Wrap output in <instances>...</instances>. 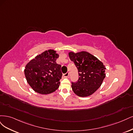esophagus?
<instances>
[{"label":"esophagus","instance_id":"obj_1","mask_svg":"<svg viewBox=\"0 0 133 133\" xmlns=\"http://www.w3.org/2000/svg\"><path fill=\"white\" fill-rule=\"evenodd\" d=\"M68 76H69V72H67V73H66V74H63V76H64V77L67 78L68 77Z\"/></svg>","mask_w":133,"mask_h":133}]
</instances>
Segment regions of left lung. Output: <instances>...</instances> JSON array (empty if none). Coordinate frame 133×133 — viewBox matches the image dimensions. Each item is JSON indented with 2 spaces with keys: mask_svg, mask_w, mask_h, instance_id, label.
Returning <instances> with one entry per match:
<instances>
[{
  "mask_svg": "<svg viewBox=\"0 0 133 133\" xmlns=\"http://www.w3.org/2000/svg\"><path fill=\"white\" fill-rule=\"evenodd\" d=\"M77 68L79 78L72 82L73 91L79 97L92 95L99 88L105 77L104 65L97 57L86 51L68 54Z\"/></svg>",
  "mask_w": 133,
  "mask_h": 133,
  "instance_id": "obj_1",
  "label": "left lung"
}]
</instances>
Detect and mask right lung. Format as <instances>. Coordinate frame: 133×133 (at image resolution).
<instances>
[{
	"label": "right lung",
	"instance_id": "right-lung-1",
	"mask_svg": "<svg viewBox=\"0 0 133 133\" xmlns=\"http://www.w3.org/2000/svg\"><path fill=\"white\" fill-rule=\"evenodd\" d=\"M58 57L56 51L49 50L36 56L25 66V77L36 92L48 95L59 87L62 74L61 66L56 62Z\"/></svg>",
	"mask_w": 133,
	"mask_h": 133
}]
</instances>
